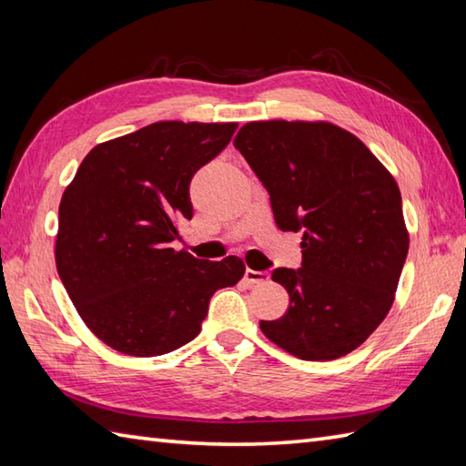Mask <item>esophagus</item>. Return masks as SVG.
<instances>
[{
	"label": "esophagus",
	"instance_id": "esophagus-1",
	"mask_svg": "<svg viewBox=\"0 0 466 466\" xmlns=\"http://www.w3.org/2000/svg\"><path fill=\"white\" fill-rule=\"evenodd\" d=\"M244 279L248 280L250 284H264V282H268V279H270V274L268 272H264V270H246V274H244Z\"/></svg>",
	"mask_w": 466,
	"mask_h": 466
}]
</instances>
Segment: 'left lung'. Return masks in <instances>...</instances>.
<instances>
[{
	"label": "left lung",
	"mask_w": 466,
	"mask_h": 466,
	"mask_svg": "<svg viewBox=\"0 0 466 466\" xmlns=\"http://www.w3.org/2000/svg\"><path fill=\"white\" fill-rule=\"evenodd\" d=\"M270 194L276 226L302 232L300 268H276L290 306L260 329L302 360L352 352L389 314L409 232L394 177L359 137L326 122H250L234 137Z\"/></svg>",
	"instance_id": "8db88e82"
}]
</instances>
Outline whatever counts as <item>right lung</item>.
I'll use <instances>...</instances> for the list:
<instances>
[{"label": "right lung", "mask_w": 466, "mask_h": 466, "mask_svg": "<svg viewBox=\"0 0 466 466\" xmlns=\"http://www.w3.org/2000/svg\"><path fill=\"white\" fill-rule=\"evenodd\" d=\"M238 124L156 122L97 144L59 202L56 266L97 339L130 356H160L194 340L216 290L238 282V256L220 262L176 252V220L194 210V174Z\"/></svg>", "instance_id": "1"}]
</instances>
